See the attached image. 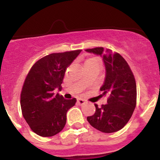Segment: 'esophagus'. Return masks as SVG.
Segmentation results:
<instances>
[{
	"mask_svg": "<svg viewBox=\"0 0 160 160\" xmlns=\"http://www.w3.org/2000/svg\"><path fill=\"white\" fill-rule=\"evenodd\" d=\"M78 103L80 104H85L86 101L84 100V99L79 98H78Z\"/></svg>",
	"mask_w": 160,
	"mask_h": 160,
	"instance_id": "1",
	"label": "esophagus"
}]
</instances>
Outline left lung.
Masks as SVG:
<instances>
[{
  "instance_id": "8db88e82",
  "label": "left lung",
  "mask_w": 160,
  "mask_h": 160,
  "mask_svg": "<svg viewBox=\"0 0 160 160\" xmlns=\"http://www.w3.org/2000/svg\"><path fill=\"white\" fill-rule=\"evenodd\" d=\"M100 56L105 65V79L100 90L108 95V104L98 108L87 117L92 127L105 133L119 131L126 126L136 106V82L132 71L123 57L103 47L86 49Z\"/></svg>"
}]
</instances>
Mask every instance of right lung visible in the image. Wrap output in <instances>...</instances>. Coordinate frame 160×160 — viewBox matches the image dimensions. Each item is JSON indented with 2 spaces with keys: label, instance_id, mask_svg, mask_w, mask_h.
<instances>
[{
  "label": "right lung",
  "instance_id": "add662e5",
  "mask_svg": "<svg viewBox=\"0 0 160 160\" xmlns=\"http://www.w3.org/2000/svg\"><path fill=\"white\" fill-rule=\"evenodd\" d=\"M81 49L52 53L34 63L22 89L20 104L23 117L31 129L42 137H51L63 129L66 114L76 98L65 99L54 90L62 88L66 69Z\"/></svg>",
  "mask_w": 160,
  "mask_h": 160
}]
</instances>
